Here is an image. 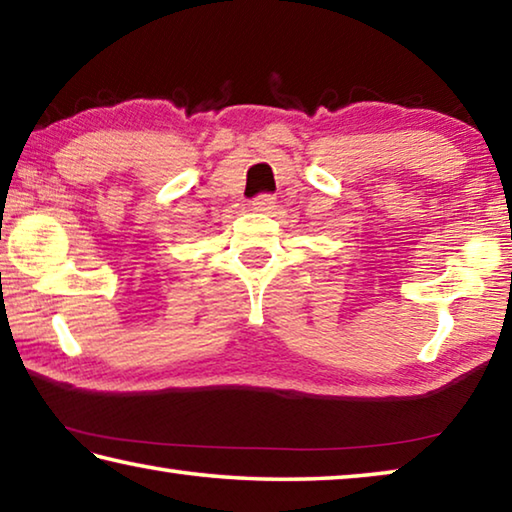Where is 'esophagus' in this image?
I'll use <instances>...</instances> for the list:
<instances>
[{"instance_id": "esophagus-1", "label": "esophagus", "mask_w": 512, "mask_h": 512, "mask_svg": "<svg viewBox=\"0 0 512 512\" xmlns=\"http://www.w3.org/2000/svg\"><path fill=\"white\" fill-rule=\"evenodd\" d=\"M250 207H253L255 212H271L275 207V198L271 194H259L250 201Z\"/></svg>"}]
</instances>
